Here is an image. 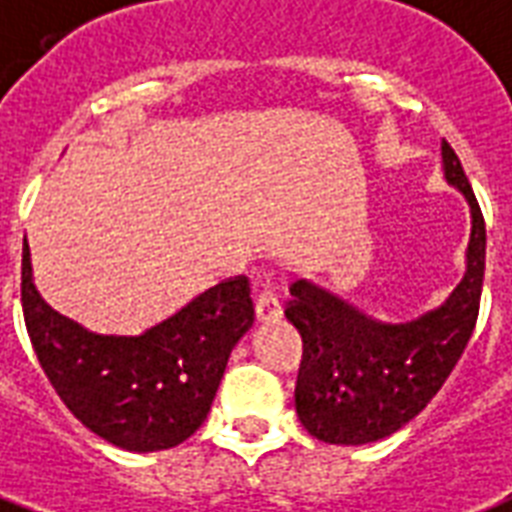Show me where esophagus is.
Masks as SVG:
<instances>
[{
    "mask_svg": "<svg viewBox=\"0 0 512 512\" xmlns=\"http://www.w3.org/2000/svg\"><path fill=\"white\" fill-rule=\"evenodd\" d=\"M280 315H283V304L277 299L275 288L264 283L259 288V293H256V320L259 323H275Z\"/></svg>",
    "mask_w": 512,
    "mask_h": 512,
    "instance_id": "obj_1",
    "label": "esophagus"
}]
</instances>
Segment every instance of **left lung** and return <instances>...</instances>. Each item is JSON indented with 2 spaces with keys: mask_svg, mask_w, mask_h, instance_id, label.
Wrapping results in <instances>:
<instances>
[{
  "mask_svg": "<svg viewBox=\"0 0 512 512\" xmlns=\"http://www.w3.org/2000/svg\"><path fill=\"white\" fill-rule=\"evenodd\" d=\"M443 173L470 205L462 283L438 310L408 323H379L310 280L291 285L285 318L301 334L296 414L323 443L360 446L387 438L433 400L473 334L486 267V224L462 162L446 141Z\"/></svg>",
  "mask_w": 512,
  "mask_h": 512,
  "instance_id": "1",
  "label": "left lung"
}]
</instances>
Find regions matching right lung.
I'll list each match as a JSON object with an SVG mask.
<instances>
[{
    "mask_svg": "<svg viewBox=\"0 0 512 512\" xmlns=\"http://www.w3.org/2000/svg\"><path fill=\"white\" fill-rule=\"evenodd\" d=\"M23 320L42 371L71 414L125 451H162L205 422L229 352L253 326L243 275L213 285L141 336H104L63 318L21 264Z\"/></svg>",
    "mask_w": 512,
    "mask_h": 512,
    "instance_id": "right-lung-1",
    "label": "right lung"
}]
</instances>
